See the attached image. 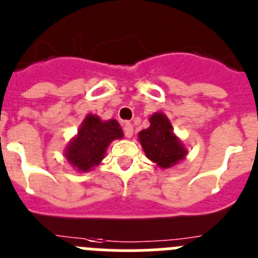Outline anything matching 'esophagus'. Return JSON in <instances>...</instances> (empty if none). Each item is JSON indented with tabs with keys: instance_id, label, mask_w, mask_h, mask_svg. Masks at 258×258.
I'll return each instance as SVG.
<instances>
[{
	"instance_id": "obj_1",
	"label": "esophagus",
	"mask_w": 258,
	"mask_h": 258,
	"mask_svg": "<svg viewBox=\"0 0 258 258\" xmlns=\"http://www.w3.org/2000/svg\"><path fill=\"white\" fill-rule=\"evenodd\" d=\"M123 132H124L126 138H131L134 135V127H132L131 123L124 122V124H123Z\"/></svg>"
}]
</instances>
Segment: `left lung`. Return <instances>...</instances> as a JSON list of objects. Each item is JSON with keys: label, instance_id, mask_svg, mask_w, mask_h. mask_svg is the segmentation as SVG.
<instances>
[{"label": "left lung", "instance_id": "obj_1", "mask_svg": "<svg viewBox=\"0 0 258 258\" xmlns=\"http://www.w3.org/2000/svg\"><path fill=\"white\" fill-rule=\"evenodd\" d=\"M149 122L151 126L139 132V140L145 154L163 169L174 166L184 158L187 151L174 136L171 124L162 113L153 114Z\"/></svg>", "mask_w": 258, "mask_h": 258}]
</instances>
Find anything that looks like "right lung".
Listing matches in <instances>:
<instances>
[{
    "instance_id": "1",
    "label": "right lung",
    "mask_w": 258,
    "mask_h": 258,
    "mask_svg": "<svg viewBox=\"0 0 258 258\" xmlns=\"http://www.w3.org/2000/svg\"><path fill=\"white\" fill-rule=\"evenodd\" d=\"M122 136V128L115 119L102 122L98 116L89 114L67 148L66 158L80 171H88L101 162L107 145Z\"/></svg>"
}]
</instances>
